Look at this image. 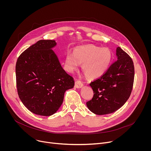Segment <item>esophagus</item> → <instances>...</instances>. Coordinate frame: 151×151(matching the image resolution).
I'll return each mask as SVG.
<instances>
[{"label": "esophagus", "mask_w": 151, "mask_h": 151, "mask_svg": "<svg viewBox=\"0 0 151 151\" xmlns=\"http://www.w3.org/2000/svg\"><path fill=\"white\" fill-rule=\"evenodd\" d=\"M83 83L79 80V79H77L75 81V87L76 88H81L82 86H83Z\"/></svg>", "instance_id": "obj_1"}]
</instances>
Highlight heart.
Returning <instances> with one entry per match:
<instances>
[{
	"mask_svg": "<svg viewBox=\"0 0 151 151\" xmlns=\"http://www.w3.org/2000/svg\"><path fill=\"white\" fill-rule=\"evenodd\" d=\"M112 59L109 50L92 45L76 48L73 54L68 52L64 60V66L69 72L78 69L80 63L87 76L96 79L102 76L108 69Z\"/></svg>",
	"mask_w": 151,
	"mask_h": 151,
	"instance_id": "b5f03b06",
	"label": "heart"
}]
</instances>
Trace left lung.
Returning a JSON list of instances; mask_svg holds the SVG:
<instances>
[{"label":"left lung","instance_id":"left-lung-1","mask_svg":"<svg viewBox=\"0 0 151 151\" xmlns=\"http://www.w3.org/2000/svg\"><path fill=\"white\" fill-rule=\"evenodd\" d=\"M118 60L100 78L92 81L94 96L86 104L97 115L113 113L122 106L132 93L134 67L132 58L120 47L116 48Z\"/></svg>","mask_w":151,"mask_h":151}]
</instances>
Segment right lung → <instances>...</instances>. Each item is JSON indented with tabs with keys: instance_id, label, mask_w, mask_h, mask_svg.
<instances>
[{
	"instance_id": "add662e5",
	"label": "right lung",
	"mask_w": 151,
	"mask_h": 151,
	"mask_svg": "<svg viewBox=\"0 0 151 151\" xmlns=\"http://www.w3.org/2000/svg\"><path fill=\"white\" fill-rule=\"evenodd\" d=\"M55 45V40H40L21 53L16 63L18 96L30 112L42 116L55 113L64 93L75 85L51 50Z\"/></svg>"
}]
</instances>
